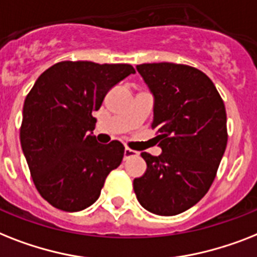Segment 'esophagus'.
I'll use <instances>...</instances> for the list:
<instances>
[{
	"label": "esophagus",
	"instance_id": "esophagus-1",
	"mask_svg": "<svg viewBox=\"0 0 257 257\" xmlns=\"http://www.w3.org/2000/svg\"><path fill=\"white\" fill-rule=\"evenodd\" d=\"M135 156H139V153H137V152H135V150L129 149V148H125V150H124V160H128V158L135 157Z\"/></svg>",
	"mask_w": 257,
	"mask_h": 257
}]
</instances>
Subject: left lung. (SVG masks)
<instances>
[{"label": "left lung", "instance_id": "left-lung-1", "mask_svg": "<svg viewBox=\"0 0 257 257\" xmlns=\"http://www.w3.org/2000/svg\"><path fill=\"white\" fill-rule=\"evenodd\" d=\"M136 68L154 96L152 128L162 153H141L148 168L133 189L145 210L177 215L201 201L215 179L228 137L226 108L198 68L168 62Z\"/></svg>", "mask_w": 257, "mask_h": 257}]
</instances>
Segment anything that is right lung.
<instances>
[{
    "label": "right lung",
    "instance_id": "1",
    "mask_svg": "<svg viewBox=\"0 0 257 257\" xmlns=\"http://www.w3.org/2000/svg\"><path fill=\"white\" fill-rule=\"evenodd\" d=\"M135 72L131 64L66 60L47 68L27 93L21 145L35 187L51 206L68 212L89 207L121 164L124 145L96 141L92 112Z\"/></svg>",
    "mask_w": 257,
    "mask_h": 257
}]
</instances>
